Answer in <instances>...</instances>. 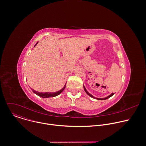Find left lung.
Instances as JSON below:
<instances>
[{
    "label": "left lung",
    "mask_w": 146,
    "mask_h": 146,
    "mask_svg": "<svg viewBox=\"0 0 146 146\" xmlns=\"http://www.w3.org/2000/svg\"><path fill=\"white\" fill-rule=\"evenodd\" d=\"M84 90H85V92L90 96V97H92V98H95V99H97V100H107V99H108L109 98H110V97H111V96H113L114 94V93H112L110 95H109V96H108L107 97H106V98H96L95 97H94L93 96H92L91 94H90L88 91H87V90L86 89V88H85V87L84 86Z\"/></svg>",
    "instance_id": "obj_1"
}]
</instances>
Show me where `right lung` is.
Here are the masks:
<instances>
[{
  "mask_svg": "<svg viewBox=\"0 0 146 146\" xmlns=\"http://www.w3.org/2000/svg\"><path fill=\"white\" fill-rule=\"evenodd\" d=\"M37 43H38V42L35 45L34 47L37 44ZM65 86H66V84H65V85H64V88H62V89H61L60 91H58V92H54V93H47V92H46V93H40V92H37V91H35V90H33V89H32V92H33L34 93H35L36 95H37V96H40V97H42V98H49V97H56V96L59 95L61 92H63V90H64V89L65 88Z\"/></svg>",
  "mask_w": 146,
  "mask_h": 146,
  "instance_id": "right-lung-1",
  "label": "right lung"
}]
</instances>
